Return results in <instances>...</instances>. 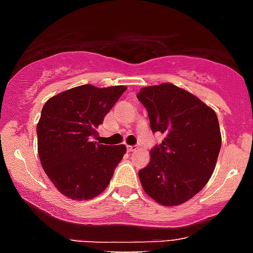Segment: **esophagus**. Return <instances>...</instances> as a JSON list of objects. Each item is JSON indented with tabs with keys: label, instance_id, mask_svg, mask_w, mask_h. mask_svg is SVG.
Here are the masks:
<instances>
[{
	"label": "esophagus",
	"instance_id": "esophagus-1",
	"mask_svg": "<svg viewBox=\"0 0 253 253\" xmlns=\"http://www.w3.org/2000/svg\"><path fill=\"white\" fill-rule=\"evenodd\" d=\"M137 146L136 145H127V150L128 152H133V150H136Z\"/></svg>",
	"mask_w": 253,
	"mask_h": 253
}]
</instances>
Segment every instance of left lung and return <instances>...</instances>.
I'll return each instance as SVG.
<instances>
[{
  "label": "left lung",
  "mask_w": 253,
  "mask_h": 253,
  "mask_svg": "<svg viewBox=\"0 0 253 253\" xmlns=\"http://www.w3.org/2000/svg\"><path fill=\"white\" fill-rule=\"evenodd\" d=\"M137 99L148 110L150 128L165 139L150 150L140 169L143 189L156 202L177 206L209 182L216 166L221 133L213 109L172 84L144 87Z\"/></svg>",
  "instance_id": "left-lung-1"
}]
</instances>
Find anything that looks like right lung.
Listing matches in <instances>:
<instances>
[{
	"mask_svg": "<svg viewBox=\"0 0 253 253\" xmlns=\"http://www.w3.org/2000/svg\"><path fill=\"white\" fill-rule=\"evenodd\" d=\"M125 86L73 87L46 101L37 125L38 156L61 194L82 201L100 194L126 153L123 145L94 141Z\"/></svg>",
	"mask_w": 253,
	"mask_h": 253,
	"instance_id": "add662e5",
	"label": "right lung"
}]
</instances>
